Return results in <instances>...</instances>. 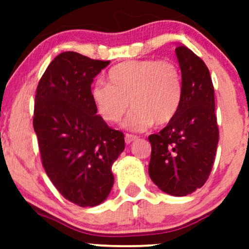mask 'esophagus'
Returning <instances> with one entry per match:
<instances>
[{
    "instance_id": "34e87169",
    "label": "esophagus",
    "mask_w": 249,
    "mask_h": 249,
    "mask_svg": "<svg viewBox=\"0 0 249 249\" xmlns=\"http://www.w3.org/2000/svg\"><path fill=\"white\" fill-rule=\"evenodd\" d=\"M137 138H138V137L134 136V134L126 133V134H125V142H126V144H130V142H132L133 141H136Z\"/></svg>"
}]
</instances>
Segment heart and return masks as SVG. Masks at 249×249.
Returning a JSON list of instances; mask_svg holds the SVG:
<instances>
[{"label":"heart","instance_id":"b5f03b06","mask_svg":"<svg viewBox=\"0 0 249 249\" xmlns=\"http://www.w3.org/2000/svg\"><path fill=\"white\" fill-rule=\"evenodd\" d=\"M182 77L172 61L139 59L119 63L107 73V84L97 83L91 99L97 113L107 123H117L134 107L125 121L128 130H146L167 124L176 117L182 99Z\"/></svg>","mask_w":249,"mask_h":249}]
</instances>
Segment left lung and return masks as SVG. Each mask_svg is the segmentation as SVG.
Wrapping results in <instances>:
<instances>
[{
	"label": "left lung",
	"mask_w": 249,
	"mask_h": 249,
	"mask_svg": "<svg viewBox=\"0 0 249 249\" xmlns=\"http://www.w3.org/2000/svg\"><path fill=\"white\" fill-rule=\"evenodd\" d=\"M181 69L182 99L177 115L159 133L148 136V174L162 192L184 196L206 182L212 171L219 128L214 88L204 61L185 45L176 48Z\"/></svg>",
	"instance_id": "obj_1"
}]
</instances>
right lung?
I'll return each instance as SVG.
<instances>
[{
	"instance_id": "right-lung-1",
	"label": "right lung",
	"mask_w": 249,
	"mask_h": 249,
	"mask_svg": "<svg viewBox=\"0 0 249 249\" xmlns=\"http://www.w3.org/2000/svg\"><path fill=\"white\" fill-rule=\"evenodd\" d=\"M110 61L73 51L55 57L37 85L34 130L43 167L65 199L93 207L113 186L111 166L125 148L124 133L97 115L93 78Z\"/></svg>"
}]
</instances>
